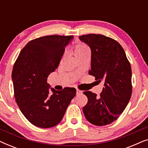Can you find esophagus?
<instances>
[{"instance_id":"1","label":"esophagus","mask_w":148,"mask_h":148,"mask_svg":"<svg viewBox=\"0 0 148 148\" xmlns=\"http://www.w3.org/2000/svg\"><path fill=\"white\" fill-rule=\"evenodd\" d=\"M83 94L82 91H81V90H78V89H77L76 94H77V95H80V94Z\"/></svg>"}]
</instances>
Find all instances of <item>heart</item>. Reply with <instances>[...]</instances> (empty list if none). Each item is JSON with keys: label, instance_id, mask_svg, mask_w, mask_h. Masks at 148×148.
<instances>
[{"label": "heart", "instance_id": "1", "mask_svg": "<svg viewBox=\"0 0 148 148\" xmlns=\"http://www.w3.org/2000/svg\"><path fill=\"white\" fill-rule=\"evenodd\" d=\"M89 50L87 46L82 45V44H79V45L76 46L75 48V50H74L75 56H77V54L82 53V52H84L85 50Z\"/></svg>", "mask_w": 148, "mask_h": 148}]
</instances>
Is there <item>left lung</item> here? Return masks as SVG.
Here are the masks:
<instances>
[{
    "label": "left lung",
    "mask_w": 148,
    "mask_h": 148,
    "mask_svg": "<svg viewBox=\"0 0 148 148\" xmlns=\"http://www.w3.org/2000/svg\"><path fill=\"white\" fill-rule=\"evenodd\" d=\"M90 46L91 70L89 74L104 83L100 97L84 92L88 103L83 108L87 120L97 126L112 123L128 104L132 94L131 67L126 54L116 40L100 34L79 37Z\"/></svg>",
    "instance_id": "left-lung-1"
}]
</instances>
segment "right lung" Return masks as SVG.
Here are the masks:
<instances>
[{
  "label": "right lung",
  "instance_id": "add662e5",
  "mask_svg": "<svg viewBox=\"0 0 148 148\" xmlns=\"http://www.w3.org/2000/svg\"><path fill=\"white\" fill-rule=\"evenodd\" d=\"M73 38L53 35L32 40L14 64L12 80L16 102L25 118L36 127L50 128L58 125L76 95L74 88L57 91L47 83Z\"/></svg>",
  "mask_w": 148,
  "mask_h": 148
}]
</instances>
